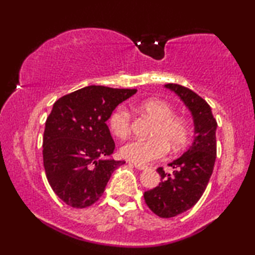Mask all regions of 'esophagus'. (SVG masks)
I'll return each instance as SVG.
<instances>
[{
	"mask_svg": "<svg viewBox=\"0 0 255 255\" xmlns=\"http://www.w3.org/2000/svg\"><path fill=\"white\" fill-rule=\"evenodd\" d=\"M133 165H134L135 168L139 169V170H145V169H147V166H145V165H141V163H137V162H134Z\"/></svg>",
	"mask_w": 255,
	"mask_h": 255,
	"instance_id": "34e87169",
	"label": "esophagus"
}]
</instances>
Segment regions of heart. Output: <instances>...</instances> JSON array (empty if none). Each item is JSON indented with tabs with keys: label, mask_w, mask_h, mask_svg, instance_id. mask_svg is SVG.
<instances>
[{
	"label": "heart",
	"mask_w": 255,
	"mask_h": 255,
	"mask_svg": "<svg viewBox=\"0 0 255 255\" xmlns=\"http://www.w3.org/2000/svg\"><path fill=\"white\" fill-rule=\"evenodd\" d=\"M134 108L140 114L147 115L155 121L151 130V139H133L122 146L121 154L125 159L137 163H148L153 160L165 158L168 149L180 152L189 144L190 127L183 117L176 116L174 108L165 101L148 99L135 103ZM109 128L118 138H125L131 132V115L123 106L111 113Z\"/></svg>",
	"instance_id": "heart-1"
}]
</instances>
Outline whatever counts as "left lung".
Wrapping results in <instances>:
<instances>
[{
	"instance_id": "obj_1",
	"label": "left lung",
	"mask_w": 255,
	"mask_h": 255,
	"mask_svg": "<svg viewBox=\"0 0 255 255\" xmlns=\"http://www.w3.org/2000/svg\"><path fill=\"white\" fill-rule=\"evenodd\" d=\"M165 87L180 96L193 115L195 125L193 145L182 156L168 163L174 169L173 174L159 167L156 172L161 176V182L144 193L152 212L161 218H170L193 208L208 186L217 154V122L210 106L193 90L176 83Z\"/></svg>"
}]
</instances>
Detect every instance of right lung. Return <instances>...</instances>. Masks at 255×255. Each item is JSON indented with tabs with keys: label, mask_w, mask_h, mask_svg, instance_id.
Instances as JSON below:
<instances>
[{
	"label": "right lung",
	"mask_w": 255,
	"mask_h": 255,
	"mask_svg": "<svg viewBox=\"0 0 255 255\" xmlns=\"http://www.w3.org/2000/svg\"><path fill=\"white\" fill-rule=\"evenodd\" d=\"M135 92L88 86L53 104L45 123L44 168L51 188L69 207L82 209L99 201L111 174L125 163L108 158L115 141L107 121Z\"/></svg>",
	"instance_id": "add662e5"
}]
</instances>
